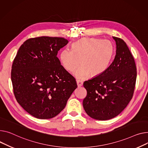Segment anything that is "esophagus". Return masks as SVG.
Listing matches in <instances>:
<instances>
[{"mask_svg":"<svg viewBox=\"0 0 148 148\" xmlns=\"http://www.w3.org/2000/svg\"><path fill=\"white\" fill-rule=\"evenodd\" d=\"M77 86L78 87H81L83 86V82L80 81V80H77Z\"/></svg>","mask_w":148,"mask_h":148,"instance_id":"34e87169","label":"esophagus"}]
</instances>
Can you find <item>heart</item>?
<instances>
[{
    "mask_svg": "<svg viewBox=\"0 0 148 148\" xmlns=\"http://www.w3.org/2000/svg\"><path fill=\"white\" fill-rule=\"evenodd\" d=\"M114 53L112 43L108 40L82 38L74 43L72 50L64 49L60 54V61L66 70L74 73L78 79L88 75L96 77L105 72L112 61Z\"/></svg>",
    "mask_w": 148,
    "mask_h": 148,
    "instance_id": "b5f03b06",
    "label": "heart"
}]
</instances>
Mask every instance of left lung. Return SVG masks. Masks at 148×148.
<instances>
[{"label":"left lung","instance_id":"8db88e82","mask_svg":"<svg viewBox=\"0 0 148 148\" xmlns=\"http://www.w3.org/2000/svg\"><path fill=\"white\" fill-rule=\"evenodd\" d=\"M116 55L107 70L83 83L87 96L83 105L87 114L97 120H108L120 114L133 95L136 66L129 47L122 39L113 37Z\"/></svg>","mask_w":148,"mask_h":148}]
</instances>
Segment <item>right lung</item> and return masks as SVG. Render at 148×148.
Segmentation results:
<instances>
[{
    "label": "right lung",
    "instance_id": "add662e5",
    "mask_svg": "<svg viewBox=\"0 0 148 148\" xmlns=\"http://www.w3.org/2000/svg\"><path fill=\"white\" fill-rule=\"evenodd\" d=\"M68 43L62 37L29 38L14 59L11 80L15 97L24 110L37 119H50L60 114L77 87L75 78L57 57Z\"/></svg>",
    "mask_w": 148,
    "mask_h": 148
}]
</instances>
